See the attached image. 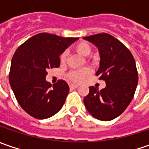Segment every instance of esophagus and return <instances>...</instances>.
Here are the masks:
<instances>
[{"label": "esophagus", "instance_id": "1", "mask_svg": "<svg viewBox=\"0 0 149 149\" xmlns=\"http://www.w3.org/2000/svg\"><path fill=\"white\" fill-rule=\"evenodd\" d=\"M78 87H79V85L78 84H72L70 85V89H77Z\"/></svg>", "mask_w": 149, "mask_h": 149}]
</instances>
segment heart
I'll return each mask as SVG.
<instances>
[{"label": "heart", "mask_w": 149, "mask_h": 149, "mask_svg": "<svg viewBox=\"0 0 149 149\" xmlns=\"http://www.w3.org/2000/svg\"><path fill=\"white\" fill-rule=\"evenodd\" d=\"M74 49L77 51L78 53L82 54L84 56H87L90 54L91 52V46L88 42L86 41H81L79 43L76 44L74 45ZM67 55L68 53L67 51L65 50L63 51L60 56V60L62 63H65L67 60ZM91 72V70L89 67H84L79 70H74L70 71L67 74V77L70 80H71L74 83H80L84 80V79L86 77L87 75H89Z\"/></svg>", "instance_id": "heart-1"}]
</instances>
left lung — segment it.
<instances>
[{"mask_svg":"<svg viewBox=\"0 0 149 149\" xmlns=\"http://www.w3.org/2000/svg\"><path fill=\"white\" fill-rule=\"evenodd\" d=\"M84 39L98 47L100 65L96 75L106 82L101 90L90 86L84 103L95 118L109 121L119 116L134 96L139 81L134 58L122 42L109 34L100 33Z\"/></svg>","mask_w":149,"mask_h":149,"instance_id":"left-lung-1","label":"left lung"}]
</instances>
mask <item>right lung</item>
<instances>
[{
    "label": "right lung",
    "instance_id": "right-lung-1",
    "mask_svg": "<svg viewBox=\"0 0 149 149\" xmlns=\"http://www.w3.org/2000/svg\"><path fill=\"white\" fill-rule=\"evenodd\" d=\"M78 38L40 33L15 50L9 81L20 107L33 118H48L63 107L69 85L60 79L51 85L45 80L49 69L60 66V54Z\"/></svg>",
    "mask_w": 149,
    "mask_h": 149
}]
</instances>
